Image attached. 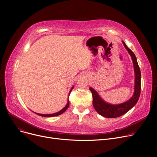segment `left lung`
I'll list each match as a JSON object with an SVG mask.
<instances>
[{
	"mask_svg": "<svg viewBox=\"0 0 157 157\" xmlns=\"http://www.w3.org/2000/svg\"><path fill=\"white\" fill-rule=\"evenodd\" d=\"M122 43L128 52L129 53L130 55L131 56L132 60L134 64L135 72L134 93L133 96L128 101L120 104L113 105L107 103L104 101H103L102 98L98 95V93L92 87H90V90L92 94L93 105L94 108L98 114L105 118H117L127 113L136 104L139 100L140 94H141V74L139 65L137 63L136 55L132 52V51L127 47V46L123 41H122Z\"/></svg>",
	"mask_w": 157,
	"mask_h": 157,
	"instance_id": "obj_1",
	"label": "left lung"
}]
</instances>
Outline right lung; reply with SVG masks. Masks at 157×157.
<instances>
[{
    "mask_svg": "<svg viewBox=\"0 0 157 157\" xmlns=\"http://www.w3.org/2000/svg\"><path fill=\"white\" fill-rule=\"evenodd\" d=\"M74 88V86L72 87L71 90H70V92L72 91V90ZM70 94V93H69ZM69 98V97H68ZM69 98H68V101H67V104H66V105L64 107V108L60 110V111L57 112V113H53V114H39V113H35L37 115H39V116H41V117H56V116H59V115L62 114L63 113H64L66 110H67V109L69 108Z\"/></svg>",
    "mask_w": 157,
    "mask_h": 157,
    "instance_id": "obj_1",
    "label": "right lung"
}]
</instances>
